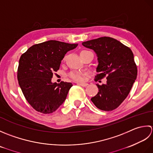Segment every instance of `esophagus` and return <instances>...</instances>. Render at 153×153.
Instances as JSON below:
<instances>
[{"mask_svg": "<svg viewBox=\"0 0 153 153\" xmlns=\"http://www.w3.org/2000/svg\"><path fill=\"white\" fill-rule=\"evenodd\" d=\"M77 84L79 85H80V86H84V87H85V86L88 85V83H86V82H78Z\"/></svg>", "mask_w": 153, "mask_h": 153, "instance_id": "1", "label": "esophagus"}]
</instances>
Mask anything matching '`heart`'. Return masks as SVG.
<instances>
[{"mask_svg": "<svg viewBox=\"0 0 153 153\" xmlns=\"http://www.w3.org/2000/svg\"><path fill=\"white\" fill-rule=\"evenodd\" d=\"M69 76L73 80L75 81H82L85 79V75L84 74L80 72H78V71H73V72H71L69 74Z\"/></svg>", "mask_w": 153, "mask_h": 153, "instance_id": "b5f03b06", "label": "heart"}]
</instances>
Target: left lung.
Here are the masks:
<instances>
[{
    "instance_id": "left-lung-1",
    "label": "left lung",
    "mask_w": 153,
    "mask_h": 153,
    "mask_svg": "<svg viewBox=\"0 0 153 153\" xmlns=\"http://www.w3.org/2000/svg\"><path fill=\"white\" fill-rule=\"evenodd\" d=\"M82 44L92 49L98 57V74L95 80L107 76L106 83L96 85L99 92L91 98L92 102L101 110H115L128 96L137 79V68L132 51L110 37H99Z\"/></svg>"
}]
</instances>
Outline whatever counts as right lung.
<instances>
[{"instance_id":"obj_1","label":"right lung","mask_w":153,"mask_h":153,"mask_svg":"<svg viewBox=\"0 0 153 153\" xmlns=\"http://www.w3.org/2000/svg\"><path fill=\"white\" fill-rule=\"evenodd\" d=\"M49 40L33 45L21 55L18 68V80L26 100L33 109L43 114L57 110L66 100L72 83H53V72L59 69L68 51L77 47Z\"/></svg>"}]
</instances>
